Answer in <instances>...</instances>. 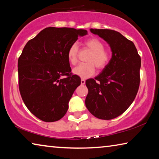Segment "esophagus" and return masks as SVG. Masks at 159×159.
<instances>
[{"instance_id": "34e87169", "label": "esophagus", "mask_w": 159, "mask_h": 159, "mask_svg": "<svg viewBox=\"0 0 159 159\" xmlns=\"http://www.w3.org/2000/svg\"><path fill=\"white\" fill-rule=\"evenodd\" d=\"M80 83H81V85H84L85 83V80L84 79H81V80H80Z\"/></svg>"}]
</instances>
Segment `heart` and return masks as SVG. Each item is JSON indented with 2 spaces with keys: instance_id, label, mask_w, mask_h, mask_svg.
<instances>
[{
  "instance_id": "b5f03b06",
  "label": "heart",
  "mask_w": 159,
  "mask_h": 159,
  "mask_svg": "<svg viewBox=\"0 0 159 159\" xmlns=\"http://www.w3.org/2000/svg\"><path fill=\"white\" fill-rule=\"evenodd\" d=\"M85 46L91 51L86 59L87 63L80 64L73 69V73L82 79L93 76L95 73V66L99 70L105 68L110 61L109 53L104 50V45L96 38H90L84 42ZM79 57V45L73 43L67 52V60L71 65H76Z\"/></svg>"
}]
</instances>
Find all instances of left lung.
Here are the masks:
<instances>
[{
	"label": "left lung",
	"instance_id": "1",
	"mask_svg": "<svg viewBox=\"0 0 159 159\" xmlns=\"http://www.w3.org/2000/svg\"><path fill=\"white\" fill-rule=\"evenodd\" d=\"M111 48L112 56L105 68L95 79H88L85 106L96 118L110 120L125 111L139 89L141 58L135 45L119 32L90 29Z\"/></svg>",
	"mask_w": 159,
	"mask_h": 159
}]
</instances>
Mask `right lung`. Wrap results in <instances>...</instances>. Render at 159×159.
Returning <instances> with one entry per match:
<instances>
[{"instance_id": "right-lung-1", "label": "right lung", "mask_w": 159, "mask_h": 159, "mask_svg": "<svg viewBox=\"0 0 159 159\" xmlns=\"http://www.w3.org/2000/svg\"><path fill=\"white\" fill-rule=\"evenodd\" d=\"M86 34L84 29L48 27L24 48L18 60L19 88L26 107L41 120L57 121L66 114L80 84V78L71 73L67 52Z\"/></svg>"}]
</instances>
